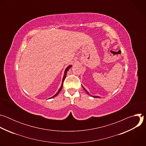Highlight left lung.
Here are the masks:
<instances>
[{"label":"left lung","instance_id":"8db88e82","mask_svg":"<svg viewBox=\"0 0 146 146\" xmlns=\"http://www.w3.org/2000/svg\"><path fill=\"white\" fill-rule=\"evenodd\" d=\"M82 88H84V90H85V91L87 92V94L88 95H90V94H89V92H88V91H87V90L84 88V87H83V86H82ZM92 97H94V98H100V97H99V96H92Z\"/></svg>","mask_w":146,"mask_h":146}]
</instances>
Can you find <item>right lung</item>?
I'll list each match as a JSON object with an SVG mask.
<instances>
[{"label": "right lung", "mask_w": 146, "mask_h": 146, "mask_svg": "<svg viewBox=\"0 0 146 146\" xmlns=\"http://www.w3.org/2000/svg\"><path fill=\"white\" fill-rule=\"evenodd\" d=\"M72 67V66L71 65H70V66H68L67 68H66V69H65V73H64V77H63V79H62V85H61V87H60V88H59V90H58V92L55 95H54L53 96H52V97H51V98H50L49 99H51V98H54L55 96H57L58 95V94L60 92V91H61V90H62V87H63V84H64V80H65V78H66V74H67V72L68 71V70L70 68Z\"/></svg>", "instance_id": "1"}]
</instances>
